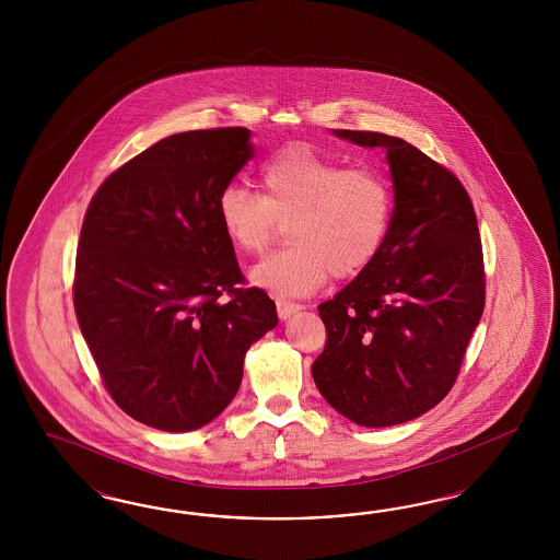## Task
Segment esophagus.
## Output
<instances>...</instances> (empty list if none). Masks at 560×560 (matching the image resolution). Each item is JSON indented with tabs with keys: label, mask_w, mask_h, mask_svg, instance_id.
Masks as SVG:
<instances>
[{
	"label": "esophagus",
	"mask_w": 560,
	"mask_h": 560,
	"mask_svg": "<svg viewBox=\"0 0 560 560\" xmlns=\"http://www.w3.org/2000/svg\"><path fill=\"white\" fill-rule=\"evenodd\" d=\"M275 304H277V314H279L281 320H288L291 314H295V312L302 310V305L295 304V302H289V300H283V298H277Z\"/></svg>",
	"instance_id": "1"
}]
</instances>
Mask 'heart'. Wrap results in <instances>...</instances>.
Segmentation results:
<instances>
[{
	"label": "heart",
	"instance_id": "obj_1",
	"mask_svg": "<svg viewBox=\"0 0 560 560\" xmlns=\"http://www.w3.org/2000/svg\"><path fill=\"white\" fill-rule=\"evenodd\" d=\"M262 195L228 185L218 197L221 230L244 255H262L288 223L291 246L256 265V285L305 295L332 275L365 271L384 248L394 211L390 180L370 166H347L305 143H291L262 164Z\"/></svg>",
	"mask_w": 560,
	"mask_h": 560
}]
</instances>
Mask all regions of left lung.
<instances>
[{"instance_id":"left-lung-1","label":"left lung","mask_w":560,"mask_h":560,"mask_svg":"<svg viewBox=\"0 0 560 560\" xmlns=\"http://www.w3.org/2000/svg\"><path fill=\"white\" fill-rule=\"evenodd\" d=\"M335 136L386 150L394 211L377 258L318 305L326 345L312 375L349 421L407 423L452 390L485 310L475 207L456 174L405 139L349 129Z\"/></svg>"}]
</instances>
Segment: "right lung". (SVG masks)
Instances as JSON below:
<instances>
[{"mask_svg": "<svg viewBox=\"0 0 560 560\" xmlns=\"http://www.w3.org/2000/svg\"><path fill=\"white\" fill-rule=\"evenodd\" d=\"M244 127L166 137L88 205L73 305L104 388L129 417L185 433L232 402L250 345L277 326L244 275L218 197L253 158Z\"/></svg>", "mask_w": 560, "mask_h": 560, "instance_id": "right-lung-1", "label": "right lung"}]
</instances>
